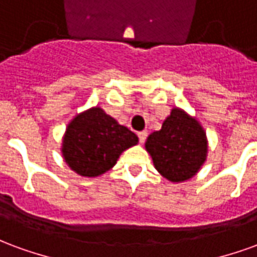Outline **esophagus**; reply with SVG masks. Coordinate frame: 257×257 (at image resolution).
Listing matches in <instances>:
<instances>
[{
	"instance_id": "34e87169",
	"label": "esophagus",
	"mask_w": 257,
	"mask_h": 257,
	"mask_svg": "<svg viewBox=\"0 0 257 257\" xmlns=\"http://www.w3.org/2000/svg\"><path fill=\"white\" fill-rule=\"evenodd\" d=\"M138 138H139L140 143H145L146 138H147V132L146 131H142V132H138Z\"/></svg>"
}]
</instances>
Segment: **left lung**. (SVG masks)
Masks as SVG:
<instances>
[{
	"label": "left lung",
	"mask_w": 257,
	"mask_h": 257,
	"mask_svg": "<svg viewBox=\"0 0 257 257\" xmlns=\"http://www.w3.org/2000/svg\"><path fill=\"white\" fill-rule=\"evenodd\" d=\"M146 149L157 171L171 182L193 178L206 158V135L194 118L173 108L162 128L149 136Z\"/></svg>",
	"instance_id": "8db88e82"
}]
</instances>
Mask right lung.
<instances>
[{"mask_svg": "<svg viewBox=\"0 0 257 257\" xmlns=\"http://www.w3.org/2000/svg\"><path fill=\"white\" fill-rule=\"evenodd\" d=\"M138 143V136L96 107L75 117L63 139V157L81 176H99L111 169L123 150Z\"/></svg>", "mask_w": 257, "mask_h": 257, "instance_id": "add662e5", "label": "right lung"}]
</instances>
